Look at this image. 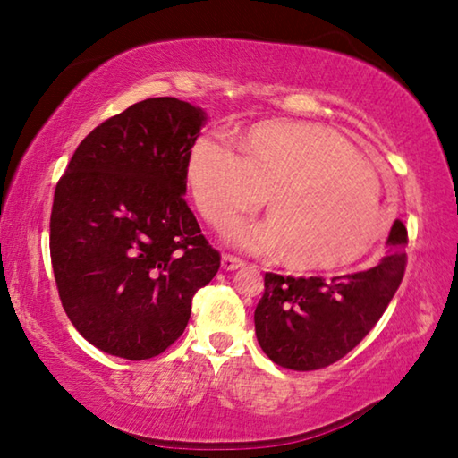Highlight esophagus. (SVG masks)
Instances as JSON below:
<instances>
[{
    "instance_id": "esophagus-1",
    "label": "esophagus",
    "mask_w": 458,
    "mask_h": 458,
    "mask_svg": "<svg viewBox=\"0 0 458 458\" xmlns=\"http://www.w3.org/2000/svg\"><path fill=\"white\" fill-rule=\"evenodd\" d=\"M240 267H244V260L238 257H232V254H224L222 257V268L224 270H236Z\"/></svg>"
}]
</instances>
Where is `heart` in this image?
<instances>
[{
  "instance_id": "obj_1",
  "label": "heart",
  "mask_w": 458,
  "mask_h": 458,
  "mask_svg": "<svg viewBox=\"0 0 458 458\" xmlns=\"http://www.w3.org/2000/svg\"><path fill=\"white\" fill-rule=\"evenodd\" d=\"M188 182L201 216L224 230L265 204L270 220L230 230L248 252L281 250L293 268H339L376 246L384 232L379 180L333 131L267 121L244 139V157L214 135L193 143Z\"/></svg>"
}]
</instances>
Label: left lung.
<instances>
[{"instance_id":"1","label":"left lung","mask_w":458,"mask_h":458,"mask_svg":"<svg viewBox=\"0 0 458 458\" xmlns=\"http://www.w3.org/2000/svg\"><path fill=\"white\" fill-rule=\"evenodd\" d=\"M376 267L344 276L265 275L254 311L257 339L276 366L294 371L327 368L350 353L384 315L406 268L408 232L400 220Z\"/></svg>"}]
</instances>
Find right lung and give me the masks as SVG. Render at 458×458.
<instances>
[{
    "label": "right lung",
    "mask_w": 458,
    "mask_h": 458,
    "mask_svg": "<svg viewBox=\"0 0 458 458\" xmlns=\"http://www.w3.org/2000/svg\"><path fill=\"white\" fill-rule=\"evenodd\" d=\"M206 113L174 97L131 105L76 147L54 191L50 257L62 307L100 352L164 353L220 268L185 204Z\"/></svg>",
    "instance_id": "obj_1"
}]
</instances>
